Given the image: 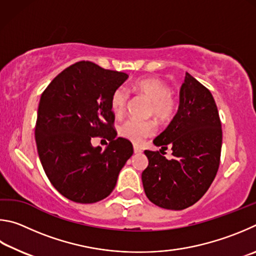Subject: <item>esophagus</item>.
Here are the masks:
<instances>
[{"label":"esophagus","mask_w":256,"mask_h":256,"mask_svg":"<svg viewBox=\"0 0 256 256\" xmlns=\"http://www.w3.org/2000/svg\"><path fill=\"white\" fill-rule=\"evenodd\" d=\"M134 152H135L136 154H140L142 150V148H140V147H138V146H134Z\"/></svg>","instance_id":"34e87169"}]
</instances>
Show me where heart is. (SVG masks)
Instances as JSON below:
<instances>
[{
	"label": "heart",
	"instance_id": "1",
	"mask_svg": "<svg viewBox=\"0 0 256 256\" xmlns=\"http://www.w3.org/2000/svg\"><path fill=\"white\" fill-rule=\"evenodd\" d=\"M132 90L150 102V114L158 121H168L176 110V98L171 93L168 85L156 78H145L136 80ZM128 101V94L124 88H116L111 96V109L116 114H124ZM155 132V124L152 121L130 119L120 128L121 136L135 144H140L145 138Z\"/></svg>",
	"mask_w": 256,
	"mask_h": 256
}]
</instances>
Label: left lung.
Instances as JSON below:
<instances>
[{"mask_svg":"<svg viewBox=\"0 0 256 256\" xmlns=\"http://www.w3.org/2000/svg\"><path fill=\"white\" fill-rule=\"evenodd\" d=\"M222 142V124L212 94L186 73L176 114L154 140L160 152H144L148 166L142 173V181L147 198L171 210L194 204L216 176ZM168 146L172 147V160L162 154Z\"/></svg>","mask_w":256,"mask_h":256,"instance_id":"left-lung-1","label":"left lung"}]
</instances>
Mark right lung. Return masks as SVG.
Returning <instances> with one entry per match:
<instances>
[{"label": "right lung", "instance_id": "obj_1", "mask_svg": "<svg viewBox=\"0 0 256 256\" xmlns=\"http://www.w3.org/2000/svg\"><path fill=\"white\" fill-rule=\"evenodd\" d=\"M127 78L82 60L58 74L40 98L34 129L40 162L55 189L74 202L106 198L134 153L112 127L111 96ZM103 134L110 140L104 151L90 144Z\"/></svg>", "mask_w": 256, "mask_h": 256}]
</instances>
